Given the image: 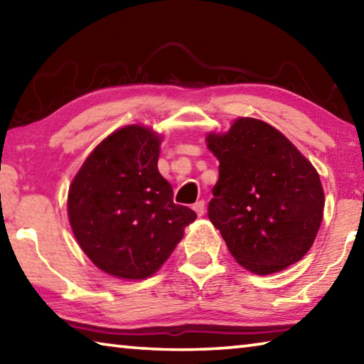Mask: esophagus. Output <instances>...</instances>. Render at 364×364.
<instances>
[{"instance_id": "1", "label": "esophagus", "mask_w": 364, "mask_h": 364, "mask_svg": "<svg viewBox=\"0 0 364 364\" xmlns=\"http://www.w3.org/2000/svg\"><path fill=\"white\" fill-rule=\"evenodd\" d=\"M193 208H194V212L199 215V217H202V215H204V212H205V202L204 200L196 202V204L193 205Z\"/></svg>"}]
</instances>
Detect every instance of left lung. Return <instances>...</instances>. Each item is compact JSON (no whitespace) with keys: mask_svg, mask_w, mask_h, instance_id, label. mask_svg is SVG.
<instances>
[{"mask_svg":"<svg viewBox=\"0 0 364 364\" xmlns=\"http://www.w3.org/2000/svg\"><path fill=\"white\" fill-rule=\"evenodd\" d=\"M207 146L220 162L208 218L231 255L263 276L297 263L323 220L315 167L281 132L249 117L225 134H208Z\"/></svg>","mask_w":364,"mask_h":364,"instance_id":"left-lung-1","label":"left lung"}]
</instances>
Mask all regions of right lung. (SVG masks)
I'll return each mask as SVG.
<instances>
[{"mask_svg":"<svg viewBox=\"0 0 364 364\" xmlns=\"http://www.w3.org/2000/svg\"><path fill=\"white\" fill-rule=\"evenodd\" d=\"M159 146L149 128H120L96 146L69 189L77 242L115 278H149L197 217L173 202V188L157 168Z\"/></svg>","mask_w":364,"mask_h":364,"instance_id":"1","label":"right lung"}]
</instances>
